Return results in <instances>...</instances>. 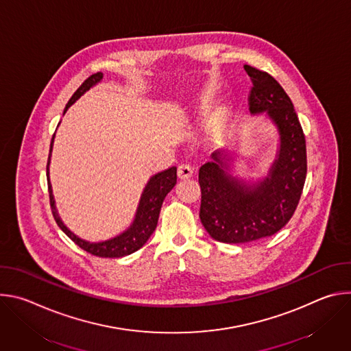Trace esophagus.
<instances>
[{"mask_svg": "<svg viewBox=\"0 0 351 351\" xmlns=\"http://www.w3.org/2000/svg\"><path fill=\"white\" fill-rule=\"evenodd\" d=\"M193 175V168L189 164H182L178 168V176L180 179H189Z\"/></svg>", "mask_w": 351, "mask_h": 351, "instance_id": "1", "label": "esophagus"}]
</instances>
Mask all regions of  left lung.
Returning a JSON list of instances; mask_svg holds the SVG:
<instances>
[{"label":"left lung","instance_id":"8db88e82","mask_svg":"<svg viewBox=\"0 0 351 351\" xmlns=\"http://www.w3.org/2000/svg\"><path fill=\"white\" fill-rule=\"evenodd\" d=\"M244 71L253 83L250 111L268 114L278 128L280 148L269 175L253 186L228 175L219 152L199 168V219L222 243H247L279 232L293 217L307 176L306 136L290 97L269 73L250 65Z\"/></svg>","mask_w":351,"mask_h":351}]
</instances>
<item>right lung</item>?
Instances as JSON below:
<instances>
[{
    "label": "right lung",
    "mask_w": 351,
    "mask_h": 351,
    "mask_svg": "<svg viewBox=\"0 0 351 351\" xmlns=\"http://www.w3.org/2000/svg\"><path fill=\"white\" fill-rule=\"evenodd\" d=\"M101 79H103L101 72H97V73L91 75L90 77H87L82 83V86L75 91V94L71 97V99L65 107L64 114L82 94H84L91 86H94ZM53 141H54V136L51 140V145H49V154H48V161H47V182H48L49 206H51V211H53L57 225L62 229V232L72 241H75V244H77L80 248L84 250V252L90 253L93 256L103 257V258H119V257H125V256L134 253L136 250H138L148 240V237L153 234V232L157 228L164 198L172 190V187L176 184V168L172 167V168H169L164 172H160L149 179V182L147 183V186L141 194V199H140V204L137 208L134 222L126 232H123L122 234H119L111 240H107V241L88 243V241L79 239L76 234H73L62 223V221L60 219V217L57 214L51 184H49V179H48V165H49V157H51Z\"/></svg>",
    "instance_id": "right-lung-1"
}]
</instances>
